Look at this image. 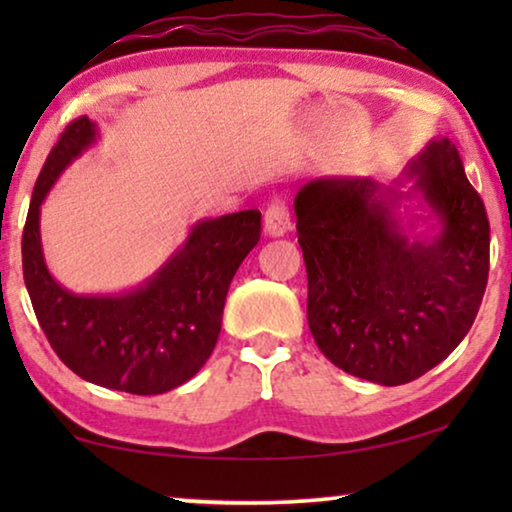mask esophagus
<instances>
[{
  "instance_id": "esophagus-1",
  "label": "esophagus",
  "mask_w": 512,
  "mask_h": 512,
  "mask_svg": "<svg viewBox=\"0 0 512 512\" xmlns=\"http://www.w3.org/2000/svg\"><path fill=\"white\" fill-rule=\"evenodd\" d=\"M289 228H291V216H289V207H286V202L272 200L268 209H265L263 230L270 237H279V235H284Z\"/></svg>"
}]
</instances>
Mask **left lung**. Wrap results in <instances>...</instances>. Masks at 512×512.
Instances as JSON below:
<instances>
[{
	"mask_svg": "<svg viewBox=\"0 0 512 512\" xmlns=\"http://www.w3.org/2000/svg\"><path fill=\"white\" fill-rule=\"evenodd\" d=\"M412 193L440 223L410 240L394 214L410 198L377 181L314 179L296 195L307 324L324 356L361 380L422 377L471 331L489 275V221L450 139L412 160Z\"/></svg>",
	"mask_w": 512,
	"mask_h": 512,
	"instance_id": "8db88e82",
	"label": "left lung"
}]
</instances>
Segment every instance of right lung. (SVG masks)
Segmentation results:
<instances>
[{
    "instance_id": "obj_1",
    "label": "right lung",
    "mask_w": 512,
    "mask_h": 512,
    "mask_svg": "<svg viewBox=\"0 0 512 512\" xmlns=\"http://www.w3.org/2000/svg\"><path fill=\"white\" fill-rule=\"evenodd\" d=\"M95 137L88 116L76 118L41 167L23 228L25 286L41 331L69 370L107 389L165 394L191 380L212 356L228 286L261 240V212L200 221L184 247L135 291L79 296L62 289L41 251V202Z\"/></svg>"
}]
</instances>
